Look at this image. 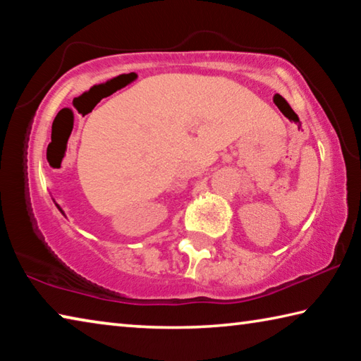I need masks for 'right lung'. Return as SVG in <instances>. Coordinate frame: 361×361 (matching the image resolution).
<instances>
[{"mask_svg": "<svg viewBox=\"0 0 361 361\" xmlns=\"http://www.w3.org/2000/svg\"><path fill=\"white\" fill-rule=\"evenodd\" d=\"M56 207H57V209L60 210V213H62V215H65V213H63V210H62V209H60V205H59V204H56Z\"/></svg>", "mask_w": 361, "mask_h": 361, "instance_id": "add662e5", "label": "right lung"}]
</instances>
